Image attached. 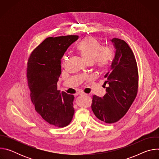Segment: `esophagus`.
<instances>
[{
    "label": "esophagus",
    "instance_id": "esophagus-1",
    "mask_svg": "<svg viewBox=\"0 0 159 159\" xmlns=\"http://www.w3.org/2000/svg\"><path fill=\"white\" fill-rule=\"evenodd\" d=\"M79 95H80V96H88V94H85V93H79Z\"/></svg>",
    "mask_w": 159,
    "mask_h": 159
}]
</instances>
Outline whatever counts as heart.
Returning <instances> with one entry per match:
<instances>
[{
	"instance_id": "1",
	"label": "heart",
	"mask_w": 159,
	"mask_h": 159,
	"mask_svg": "<svg viewBox=\"0 0 159 159\" xmlns=\"http://www.w3.org/2000/svg\"><path fill=\"white\" fill-rule=\"evenodd\" d=\"M76 50L86 63L94 64L96 69L104 71L111 65L115 58V50L111 46L102 44L93 37H86L77 45ZM66 55L62 57V63L66 60Z\"/></svg>"
}]
</instances>
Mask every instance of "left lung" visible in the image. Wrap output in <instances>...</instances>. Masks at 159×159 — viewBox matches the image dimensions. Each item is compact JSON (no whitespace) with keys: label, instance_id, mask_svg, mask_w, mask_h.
Instances as JSON below:
<instances>
[{"label":"left lung","instance_id":"8db88e82","mask_svg":"<svg viewBox=\"0 0 159 159\" xmlns=\"http://www.w3.org/2000/svg\"><path fill=\"white\" fill-rule=\"evenodd\" d=\"M115 58L111 70L104 75L106 94L103 98L93 96L91 108L95 116L106 123H114L127 112L137 97L139 89V72L135 57L124 41L113 38Z\"/></svg>","mask_w":159,"mask_h":159}]
</instances>
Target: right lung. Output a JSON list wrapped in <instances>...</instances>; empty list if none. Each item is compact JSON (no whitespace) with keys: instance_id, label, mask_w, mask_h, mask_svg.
Returning a JSON list of instances; mask_svg holds the SVG:
<instances>
[{"instance_id":"obj_1","label":"right lung","mask_w":159,"mask_h":159,"mask_svg":"<svg viewBox=\"0 0 159 159\" xmlns=\"http://www.w3.org/2000/svg\"><path fill=\"white\" fill-rule=\"evenodd\" d=\"M77 35L48 37L31 52L27 63L26 77L31 102L38 114L50 125L63 128L74 115V96L57 89L61 73V58Z\"/></svg>"}]
</instances>
